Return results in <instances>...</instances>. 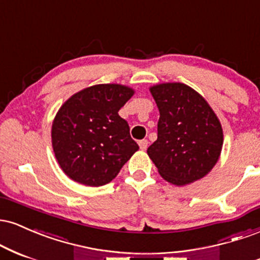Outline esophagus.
<instances>
[{
	"label": "esophagus",
	"instance_id": "1",
	"mask_svg": "<svg viewBox=\"0 0 260 260\" xmlns=\"http://www.w3.org/2000/svg\"><path fill=\"white\" fill-rule=\"evenodd\" d=\"M139 148L142 149L143 151L144 150H147V148H148V140L147 139H142V140H139Z\"/></svg>",
	"mask_w": 260,
	"mask_h": 260
}]
</instances>
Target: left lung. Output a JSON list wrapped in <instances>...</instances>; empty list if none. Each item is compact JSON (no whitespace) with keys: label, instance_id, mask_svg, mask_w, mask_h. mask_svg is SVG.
I'll return each mask as SVG.
<instances>
[{"label":"left lung","instance_id":"8db88e82","mask_svg":"<svg viewBox=\"0 0 260 260\" xmlns=\"http://www.w3.org/2000/svg\"><path fill=\"white\" fill-rule=\"evenodd\" d=\"M160 112L157 139L147 153L161 177L176 186L201 180L213 170L223 144L220 120L208 101L183 83L149 88Z\"/></svg>","mask_w":260,"mask_h":260}]
</instances>
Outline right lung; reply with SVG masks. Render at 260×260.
<instances>
[{"instance_id":"obj_1","label":"right lung","mask_w":260,"mask_h":260,"mask_svg":"<svg viewBox=\"0 0 260 260\" xmlns=\"http://www.w3.org/2000/svg\"><path fill=\"white\" fill-rule=\"evenodd\" d=\"M134 89L96 84L83 89L59 107L51 142L59 168L71 180L99 187L111 182L139 147L118 111Z\"/></svg>"}]
</instances>
